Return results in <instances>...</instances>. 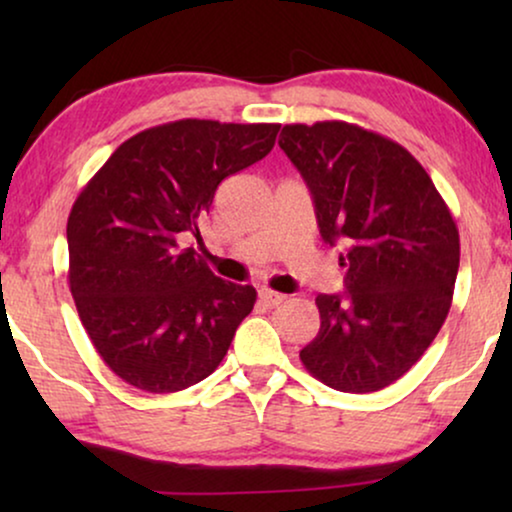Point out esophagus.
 <instances>
[{
	"mask_svg": "<svg viewBox=\"0 0 512 512\" xmlns=\"http://www.w3.org/2000/svg\"><path fill=\"white\" fill-rule=\"evenodd\" d=\"M258 298H261L268 307H277V305H282L284 300H286L284 293H277V291H272V289H261V291H258Z\"/></svg>",
	"mask_w": 512,
	"mask_h": 512,
	"instance_id": "34e87169",
	"label": "esophagus"
}]
</instances>
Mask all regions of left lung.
<instances>
[{
  "label": "left lung",
  "instance_id": "1",
  "mask_svg": "<svg viewBox=\"0 0 512 512\" xmlns=\"http://www.w3.org/2000/svg\"><path fill=\"white\" fill-rule=\"evenodd\" d=\"M279 146L303 174L324 242L345 254V293H319L317 338L300 361L326 387L370 394L422 359L445 324L459 230L417 158L345 121L284 125Z\"/></svg>",
  "mask_w": 512,
  "mask_h": 512
}]
</instances>
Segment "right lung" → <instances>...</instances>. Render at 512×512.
Instances as JSON below:
<instances>
[{"mask_svg":"<svg viewBox=\"0 0 512 512\" xmlns=\"http://www.w3.org/2000/svg\"><path fill=\"white\" fill-rule=\"evenodd\" d=\"M277 123L184 118L111 153L67 219L69 289L102 361L132 387L172 394L212 375L256 289L223 282L184 240L230 174L275 146Z\"/></svg>","mask_w":512,"mask_h":512,"instance_id":"right-lung-1","label":"right lung"}]
</instances>
